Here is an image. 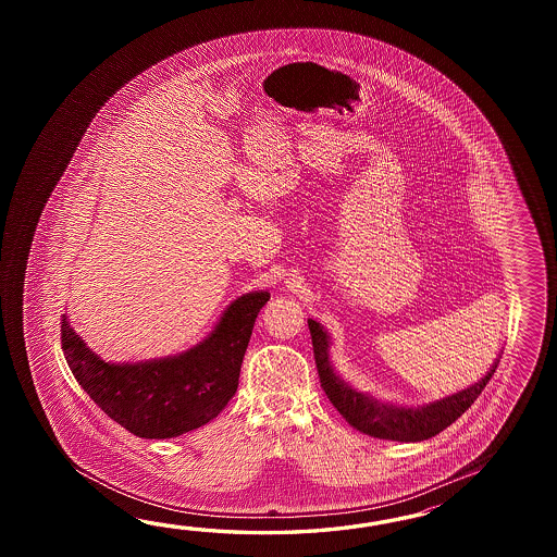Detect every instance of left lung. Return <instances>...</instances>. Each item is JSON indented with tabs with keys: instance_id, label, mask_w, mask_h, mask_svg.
<instances>
[{
	"instance_id": "8db88e82",
	"label": "left lung",
	"mask_w": 557,
	"mask_h": 557,
	"mask_svg": "<svg viewBox=\"0 0 557 557\" xmlns=\"http://www.w3.org/2000/svg\"><path fill=\"white\" fill-rule=\"evenodd\" d=\"M312 336L314 360L319 368L320 386L326 392L332 406L343 414L344 420L358 432L374 438L394 440V442H422L440 434L450 426L472 406L473 400L482 394L485 384L494 376L499 360L494 362L484 379L478 380L470 388L456 392L436 403L422 408H404L380 403L370 394L352 391L344 380L336 376L329 358V334L322 331L317 320H308Z\"/></svg>"
}]
</instances>
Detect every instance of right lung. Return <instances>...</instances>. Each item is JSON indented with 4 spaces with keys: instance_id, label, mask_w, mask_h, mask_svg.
<instances>
[{
    "instance_id": "obj_1",
    "label": "right lung",
    "mask_w": 557,
    "mask_h": 557,
    "mask_svg": "<svg viewBox=\"0 0 557 557\" xmlns=\"http://www.w3.org/2000/svg\"><path fill=\"white\" fill-rule=\"evenodd\" d=\"M269 293L237 298L201 344L183 355L109 364L63 314L61 348L73 376L111 420L139 438H175L211 422L235 396L257 314Z\"/></svg>"
}]
</instances>
